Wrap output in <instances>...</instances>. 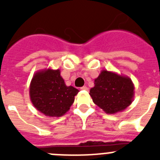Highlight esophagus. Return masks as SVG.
Wrapping results in <instances>:
<instances>
[{
    "mask_svg": "<svg viewBox=\"0 0 160 160\" xmlns=\"http://www.w3.org/2000/svg\"><path fill=\"white\" fill-rule=\"evenodd\" d=\"M81 90H88V87H81Z\"/></svg>",
    "mask_w": 160,
    "mask_h": 160,
    "instance_id": "esophagus-1",
    "label": "esophagus"
}]
</instances>
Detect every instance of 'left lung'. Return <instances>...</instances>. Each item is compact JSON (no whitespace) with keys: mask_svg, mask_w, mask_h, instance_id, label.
<instances>
[{"mask_svg":"<svg viewBox=\"0 0 160 160\" xmlns=\"http://www.w3.org/2000/svg\"><path fill=\"white\" fill-rule=\"evenodd\" d=\"M131 79L107 70H102L94 80L90 95L98 107L107 114H115L129 107L134 98Z\"/></svg>","mask_w":160,"mask_h":160,"instance_id":"obj_1","label":"left lung"}]
</instances>
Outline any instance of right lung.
Listing matches in <instances>:
<instances>
[{
  "mask_svg": "<svg viewBox=\"0 0 160 160\" xmlns=\"http://www.w3.org/2000/svg\"><path fill=\"white\" fill-rule=\"evenodd\" d=\"M78 92V89L65 84L60 70H39L29 86L32 105L46 116H62L70 110Z\"/></svg>",
  "mask_w": 160,
  "mask_h": 160,
  "instance_id": "add662e5",
  "label": "right lung"
}]
</instances>
